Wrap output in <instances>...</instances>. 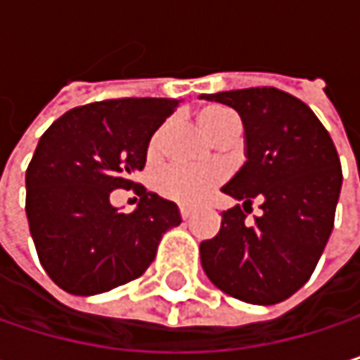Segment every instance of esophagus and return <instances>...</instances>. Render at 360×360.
<instances>
[{
  "mask_svg": "<svg viewBox=\"0 0 360 360\" xmlns=\"http://www.w3.org/2000/svg\"><path fill=\"white\" fill-rule=\"evenodd\" d=\"M179 214H181V219H189V217H191V208H187V206H179Z\"/></svg>",
  "mask_w": 360,
  "mask_h": 360,
  "instance_id": "1",
  "label": "esophagus"
}]
</instances>
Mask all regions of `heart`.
I'll return each mask as SVG.
<instances>
[{"mask_svg": "<svg viewBox=\"0 0 360 360\" xmlns=\"http://www.w3.org/2000/svg\"><path fill=\"white\" fill-rule=\"evenodd\" d=\"M195 120L214 141H219L231 127L240 124L238 114L221 104L202 106L195 112ZM165 135H167V124L158 127L154 135L150 137V143H148L150 158H158L162 154ZM221 181H223V171L217 167L193 169V167L173 165V167L158 171L154 179V187L167 200H173L179 204H195L202 198H206Z\"/></svg>", "mask_w": 360, "mask_h": 360, "instance_id": "obj_1", "label": "heart"}]
</instances>
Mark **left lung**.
I'll return each mask as SVG.
<instances>
[{
  "label": "left lung",
  "instance_id": "obj_1",
  "mask_svg": "<svg viewBox=\"0 0 360 360\" xmlns=\"http://www.w3.org/2000/svg\"><path fill=\"white\" fill-rule=\"evenodd\" d=\"M233 108L246 129V165L223 191L244 206L223 210L200 244L208 279L250 304H277L313 275L333 229L342 189L335 146L315 112L275 87L202 96ZM258 199L260 217L248 221Z\"/></svg>",
  "mask_w": 360,
  "mask_h": 360
}]
</instances>
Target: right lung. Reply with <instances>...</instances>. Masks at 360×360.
Listing matches in <instances>:
<instances>
[{
  "mask_svg": "<svg viewBox=\"0 0 360 360\" xmlns=\"http://www.w3.org/2000/svg\"><path fill=\"white\" fill-rule=\"evenodd\" d=\"M175 106L169 98L94 102L68 110L41 135L25 208L39 262L64 292L94 296L137 279L162 233L181 223L175 202L131 181ZM112 188H133L138 208L118 213L109 204Z\"/></svg>",
  "mask_w": 360,
  "mask_h": 360,
  "instance_id": "obj_1",
  "label": "right lung"
}]
</instances>
